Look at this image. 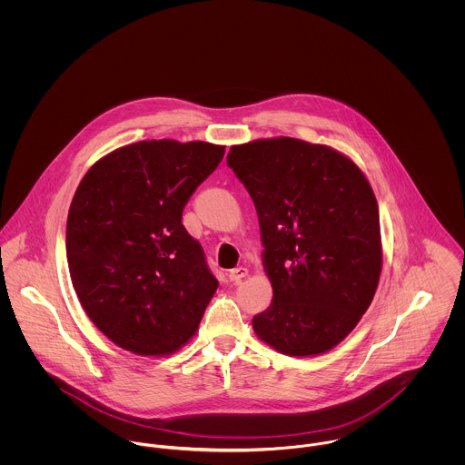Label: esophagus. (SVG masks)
Listing matches in <instances>:
<instances>
[{
    "mask_svg": "<svg viewBox=\"0 0 465 465\" xmlns=\"http://www.w3.org/2000/svg\"><path fill=\"white\" fill-rule=\"evenodd\" d=\"M247 273H249V270H247L245 266H238V268L231 270V272L227 273V277H229V281H231V282H234V284H236V282H240Z\"/></svg>",
    "mask_w": 465,
    "mask_h": 465,
    "instance_id": "obj_1",
    "label": "esophagus"
}]
</instances>
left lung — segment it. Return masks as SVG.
Segmentation results:
<instances>
[{
    "label": "left lung",
    "instance_id": "obj_1",
    "mask_svg": "<svg viewBox=\"0 0 465 465\" xmlns=\"http://www.w3.org/2000/svg\"><path fill=\"white\" fill-rule=\"evenodd\" d=\"M227 164L254 202L273 290L254 332L288 356L331 351L361 321L381 275L367 177L331 146L284 135L232 144Z\"/></svg>",
    "mask_w": 465,
    "mask_h": 465
}]
</instances>
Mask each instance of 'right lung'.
Wrapping results in <instances>:
<instances>
[{
	"label": "right lung",
	"mask_w": 465,
	"mask_h": 465,
	"mask_svg": "<svg viewBox=\"0 0 465 465\" xmlns=\"http://www.w3.org/2000/svg\"><path fill=\"white\" fill-rule=\"evenodd\" d=\"M223 144L150 139L98 159L67 213L66 256L91 322L139 356L179 351L199 330L218 281L183 225Z\"/></svg>",
	"instance_id": "1"
}]
</instances>
